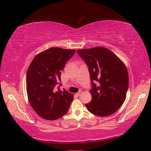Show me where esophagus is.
<instances>
[{"label": "esophagus", "instance_id": "esophagus-1", "mask_svg": "<svg viewBox=\"0 0 151 151\" xmlns=\"http://www.w3.org/2000/svg\"><path fill=\"white\" fill-rule=\"evenodd\" d=\"M82 93H83V92H82L81 91H79L78 93H77V94H77V96H80L82 94Z\"/></svg>", "mask_w": 151, "mask_h": 151}]
</instances>
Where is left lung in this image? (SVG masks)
Returning <instances> with one entry per match:
<instances>
[{"label":"left lung","mask_w":151,"mask_h":151,"mask_svg":"<svg viewBox=\"0 0 151 151\" xmlns=\"http://www.w3.org/2000/svg\"><path fill=\"white\" fill-rule=\"evenodd\" d=\"M77 52L88 65L90 74L92 99L86 104L87 109L99 116L112 115L124 103L129 89L125 64L104 47L77 50Z\"/></svg>","instance_id":"1"}]
</instances>
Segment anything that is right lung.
I'll list each match as a JSON object with an SVG mask.
<instances>
[{"label": "right lung", "instance_id": "obj_1", "mask_svg": "<svg viewBox=\"0 0 151 151\" xmlns=\"http://www.w3.org/2000/svg\"><path fill=\"white\" fill-rule=\"evenodd\" d=\"M75 52V50L50 48L38 54L29 66L26 74L28 100L35 112L44 119H58L70 106L74 95L64 89L60 91L58 87L62 85L61 71Z\"/></svg>", "mask_w": 151, "mask_h": 151}]
</instances>
